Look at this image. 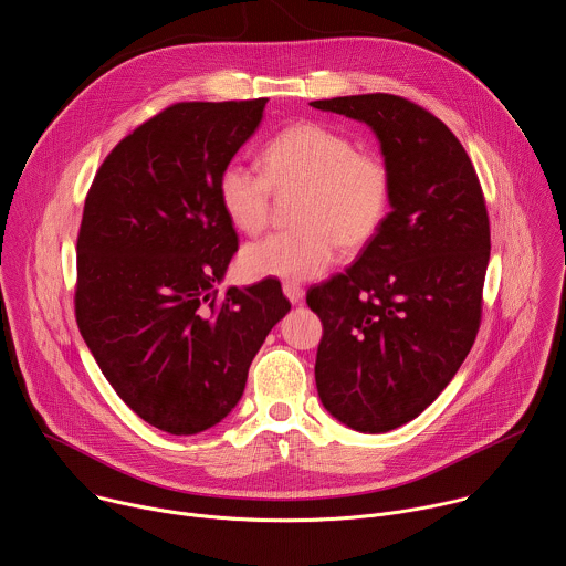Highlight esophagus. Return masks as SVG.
Returning a JSON list of instances; mask_svg holds the SVG:
<instances>
[{"label": "esophagus", "instance_id": "obj_1", "mask_svg": "<svg viewBox=\"0 0 566 566\" xmlns=\"http://www.w3.org/2000/svg\"><path fill=\"white\" fill-rule=\"evenodd\" d=\"M282 291H284V295H286L293 304H300V302L304 300V289H302L300 284H295V282H284V284H282Z\"/></svg>", "mask_w": 566, "mask_h": 566}]
</instances>
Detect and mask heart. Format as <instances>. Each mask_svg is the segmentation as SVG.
Listing matches in <instances>:
<instances>
[{"label": "heart", "mask_w": 566, "mask_h": 566, "mask_svg": "<svg viewBox=\"0 0 566 566\" xmlns=\"http://www.w3.org/2000/svg\"><path fill=\"white\" fill-rule=\"evenodd\" d=\"M262 172L229 161L218 177V200L227 220L247 235L260 233L273 193L300 191L291 231L244 247L240 264L255 280L302 282L322 275L339 244H368L391 213L394 179L387 161L319 122H300L266 142Z\"/></svg>", "instance_id": "heart-1"}]
</instances>
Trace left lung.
Here are the masks:
<instances>
[{
    "instance_id": "obj_1",
    "label": "left lung",
    "mask_w": 566,
    "mask_h": 566,
    "mask_svg": "<svg viewBox=\"0 0 566 566\" xmlns=\"http://www.w3.org/2000/svg\"><path fill=\"white\" fill-rule=\"evenodd\" d=\"M364 122L394 179L391 213L346 273L308 289L322 319L315 385L361 433L418 418L453 380L480 319L491 251L478 172L444 122L389 93L311 102Z\"/></svg>"
}]
</instances>
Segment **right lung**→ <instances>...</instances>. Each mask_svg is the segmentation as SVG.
Wrapping results in <instances>:
<instances>
[{"mask_svg":"<svg viewBox=\"0 0 566 566\" xmlns=\"http://www.w3.org/2000/svg\"><path fill=\"white\" fill-rule=\"evenodd\" d=\"M269 99L179 102L99 166L77 235L75 317L115 394L150 427L196 436L240 402L249 366L291 311L282 286L224 277L238 233L218 177Z\"/></svg>","mask_w":566,"mask_h":566,"instance_id":"1","label":"right lung"}]
</instances>
